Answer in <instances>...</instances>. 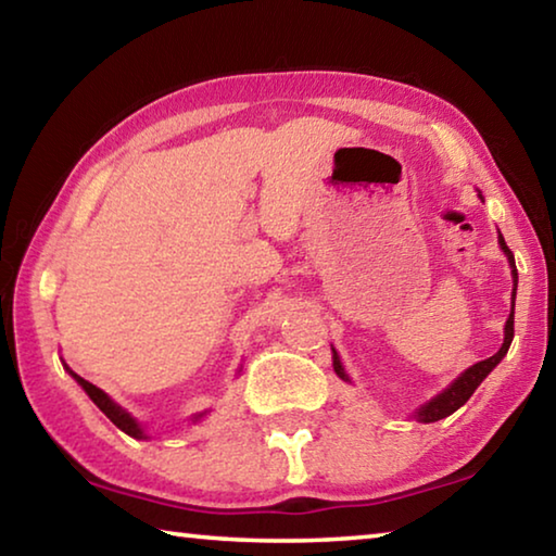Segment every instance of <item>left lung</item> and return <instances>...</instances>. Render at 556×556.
Masks as SVG:
<instances>
[{"instance_id":"left-lung-1","label":"left lung","mask_w":556,"mask_h":556,"mask_svg":"<svg viewBox=\"0 0 556 556\" xmlns=\"http://www.w3.org/2000/svg\"><path fill=\"white\" fill-rule=\"evenodd\" d=\"M500 247H502V252L507 254L509 267H513V281H515V289H513V312H509L507 324H505V341H502V346H500V351H497L495 356H490V358L480 361V364L470 366L468 371L457 376L455 381H453L451 386H447V389H445L443 393H438L435 399H430L426 405H420V408L416 410V418H418L420 422H435V420H440V418H447V416H451V413H455L457 408H460V405L468 403V399L475 393V389H478V386L484 381V378H488V374L492 371V368H495V366L500 364V361L505 358L509 343H513V339H515L517 267H515V254L509 252V247L505 244V237H502V235H500ZM331 351H333V349H331ZM333 371H337V376L341 378V381H349V374L343 371L341 358H339L337 351H333Z\"/></svg>"}]
</instances>
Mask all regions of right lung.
<instances>
[{"mask_svg":"<svg viewBox=\"0 0 556 556\" xmlns=\"http://www.w3.org/2000/svg\"><path fill=\"white\" fill-rule=\"evenodd\" d=\"M64 368H66L68 374H72V376L76 378V383L81 386V389L88 393V399H91L96 405H99V408L105 413V418H109V420L113 422V426L121 428L123 433L130 435V438H136V440H148V435H146L143 426H140V422H138L134 416H130L128 410H123L118 403H113L109 393H103L101 389H96L93 383H88L86 378H81V376H78V374H74L72 368H68V366H64ZM205 416H207V410L195 413V416H192V422H198V420H202V418H205Z\"/></svg>","mask_w":556,"mask_h":556,"instance_id":"obj_1","label":"right lung"}]
</instances>
